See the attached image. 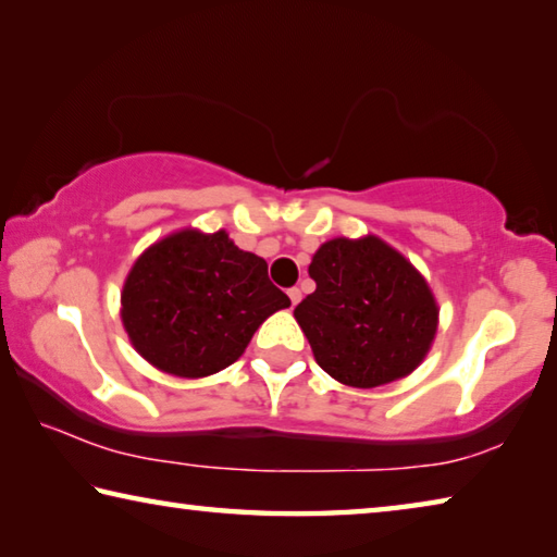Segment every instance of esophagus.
Here are the masks:
<instances>
[{"mask_svg": "<svg viewBox=\"0 0 557 557\" xmlns=\"http://www.w3.org/2000/svg\"><path fill=\"white\" fill-rule=\"evenodd\" d=\"M287 297H289V301H292V307H297L299 299H301L299 287H289V289H287Z\"/></svg>", "mask_w": 557, "mask_h": 557, "instance_id": "esophagus-1", "label": "esophagus"}]
</instances>
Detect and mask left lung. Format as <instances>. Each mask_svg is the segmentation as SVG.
<instances>
[{
  "instance_id": "8db88e82",
  "label": "left lung",
  "mask_w": 557,
  "mask_h": 557,
  "mask_svg": "<svg viewBox=\"0 0 557 557\" xmlns=\"http://www.w3.org/2000/svg\"><path fill=\"white\" fill-rule=\"evenodd\" d=\"M309 277L317 289L295 319L317 363L344 385L375 388L405 379L428 356L437 301L425 277L375 235L326 240Z\"/></svg>"
}]
</instances>
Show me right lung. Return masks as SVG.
<instances>
[{
  "instance_id": "add662e5",
  "label": "right lung",
  "mask_w": 557,
  "mask_h": 557,
  "mask_svg": "<svg viewBox=\"0 0 557 557\" xmlns=\"http://www.w3.org/2000/svg\"><path fill=\"white\" fill-rule=\"evenodd\" d=\"M289 307L268 262L240 250L228 233L178 231L132 265L122 287V324L154 369L203 379L238 361L252 334Z\"/></svg>"
}]
</instances>
